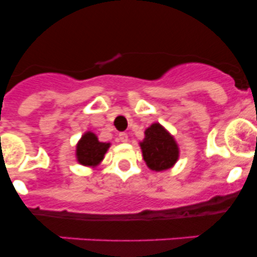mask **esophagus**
<instances>
[{
  "label": "esophagus",
  "mask_w": 257,
  "mask_h": 257,
  "mask_svg": "<svg viewBox=\"0 0 257 257\" xmlns=\"http://www.w3.org/2000/svg\"><path fill=\"white\" fill-rule=\"evenodd\" d=\"M118 140L122 143H127L128 142V135L126 133H119L118 134Z\"/></svg>",
  "instance_id": "esophagus-1"
}]
</instances>
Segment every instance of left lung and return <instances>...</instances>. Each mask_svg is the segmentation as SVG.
I'll use <instances>...</instances> for the list:
<instances>
[{
  "label": "left lung",
  "instance_id": "8db88e82",
  "mask_svg": "<svg viewBox=\"0 0 257 257\" xmlns=\"http://www.w3.org/2000/svg\"><path fill=\"white\" fill-rule=\"evenodd\" d=\"M140 147L143 158L154 171L170 169L179 158L178 144L160 123H153L145 130V139Z\"/></svg>",
  "mask_w": 257,
  "mask_h": 257
}]
</instances>
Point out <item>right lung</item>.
Returning a JSON list of instances; mask_svg holds the SVG:
<instances>
[{"instance_id":"add662e5","label":"right lung","mask_w":257,"mask_h":257,"mask_svg":"<svg viewBox=\"0 0 257 257\" xmlns=\"http://www.w3.org/2000/svg\"><path fill=\"white\" fill-rule=\"evenodd\" d=\"M109 143H100L92 133H86L77 145V160L81 165L96 166L104 158Z\"/></svg>"}]
</instances>
